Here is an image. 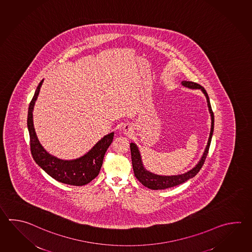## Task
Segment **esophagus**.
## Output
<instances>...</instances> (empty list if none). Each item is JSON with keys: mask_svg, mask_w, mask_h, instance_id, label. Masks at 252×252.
Segmentation results:
<instances>
[{"mask_svg": "<svg viewBox=\"0 0 252 252\" xmlns=\"http://www.w3.org/2000/svg\"><path fill=\"white\" fill-rule=\"evenodd\" d=\"M123 132L124 134H132L133 128H132V126L130 125H124Z\"/></svg>", "mask_w": 252, "mask_h": 252, "instance_id": "1", "label": "esophagus"}]
</instances>
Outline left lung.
<instances>
[{"label":"left lung","mask_w":252,"mask_h":252,"mask_svg":"<svg viewBox=\"0 0 252 252\" xmlns=\"http://www.w3.org/2000/svg\"><path fill=\"white\" fill-rule=\"evenodd\" d=\"M181 84L184 87L189 88V89H193V90H201V92L205 94L206 96V101H207V107L211 116V130L208 142L206 144V149L204 154L202 155L199 161L197 164L195 165L193 169L187 171L183 174L172 175V176H162V175L154 174L149 170H146L144 168L143 160H142V156L140 154V151L137 147V145L134 143L130 144V150H131V156H132V164H133V170H134V176L137 180L146 188L151 189H166L169 188H172L175 186L180 185L182 183L186 182L187 180H190L194 178L195 175L198 173L200 170L202 166L204 164L206 160V155L208 154V150L210 147L211 140L214 133V126H215V117L213 110L211 108L210 99L208 97V94L206 92V90L202 87L199 84L193 82H187V81H182Z\"/></svg>","instance_id":"left-lung-1"}]
</instances>
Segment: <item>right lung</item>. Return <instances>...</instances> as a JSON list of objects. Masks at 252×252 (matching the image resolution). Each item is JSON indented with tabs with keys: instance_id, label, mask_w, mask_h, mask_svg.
Instances as JSON below:
<instances>
[{
	"instance_id": "1",
	"label": "right lung",
	"mask_w": 252,
	"mask_h": 252,
	"mask_svg": "<svg viewBox=\"0 0 252 252\" xmlns=\"http://www.w3.org/2000/svg\"><path fill=\"white\" fill-rule=\"evenodd\" d=\"M44 80L39 82L28 112V129L33 159L53 179L64 184L83 186L94 180L102 166L104 155L112 143L114 132L105 135L88 153L77 159H62L46 152L36 136L33 123V110Z\"/></svg>"
}]
</instances>
